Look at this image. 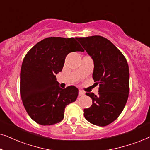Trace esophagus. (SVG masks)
Returning <instances> with one entry per match:
<instances>
[{
	"mask_svg": "<svg viewBox=\"0 0 150 150\" xmlns=\"http://www.w3.org/2000/svg\"><path fill=\"white\" fill-rule=\"evenodd\" d=\"M79 95L80 96H84L85 95V92L83 91H82V90H79Z\"/></svg>",
	"mask_w": 150,
	"mask_h": 150,
	"instance_id": "esophagus-1",
	"label": "esophagus"
}]
</instances>
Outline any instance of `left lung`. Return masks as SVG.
I'll return each mask as SVG.
<instances>
[{
  "mask_svg": "<svg viewBox=\"0 0 150 150\" xmlns=\"http://www.w3.org/2000/svg\"><path fill=\"white\" fill-rule=\"evenodd\" d=\"M94 62L93 79L98 95L86 93L92 105L84 109L88 122L98 126L111 124L122 113L128 98L129 67L126 57L107 39L100 35L77 38Z\"/></svg>",
  "mask_w": 150,
  "mask_h": 150,
  "instance_id": "1",
  "label": "left lung"
}]
</instances>
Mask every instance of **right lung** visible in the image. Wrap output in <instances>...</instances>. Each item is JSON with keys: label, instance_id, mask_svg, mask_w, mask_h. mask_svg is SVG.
Returning <instances> with one entry per match:
<instances>
[{"label": "right lung", "instance_id": "1", "mask_svg": "<svg viewBox=\"0 0 150 150\" xmlns=\"http://www.w3.org/2000/svg\"><path fill=\"white\" fill-rule=\"evenodd\" d=\"M84 50L75 38L50 37L36 44L24 57L20 71V96L33 120L43 126L61 122L67 105L76 101L74 86L61 89L55 74L62 71L69 52Z\"/></svg>", "mask_w": 150, "mask_h": 150}]
</instances>
